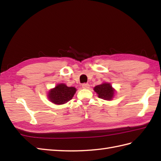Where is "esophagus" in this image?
<instances>
[{"instance_id": "1", "label": "esophagus", "mask_w": 161, "mask_h": 161, "mask_svg": "<svg viewBox=\"0 0 161 161\" xmlns=\"http://www.w3.org/2000/svg\"><path fill=\"white\" fill-rule=\"evenodd\" d=\"M81 86H82L83 89H88V88H89V84L88 83H84L81 85Z\"/></svg>"}]
</instances>
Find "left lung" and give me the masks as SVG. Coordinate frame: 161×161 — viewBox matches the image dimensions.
I'll return each instance as SVG.
<instances>
[{"instance_id":"1","label":"left lung","mask_w":161,"mask_h":161,"mask_svg":"<svg viewBox=\"0 0 161 161\" xmlns=\"http://www.w3.org/2000/svg\"><path fill=\"white\" fill-rule=\"evenodd\" d=\"M94 91L98 94L99 98L104 100H111L114 93V90L110 84L103 83V84L97 85L94 88Z\"/></svg>"}]
</instances>
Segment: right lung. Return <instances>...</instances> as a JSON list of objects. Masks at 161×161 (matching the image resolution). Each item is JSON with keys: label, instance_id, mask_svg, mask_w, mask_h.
I'll list each match as a JSON object with an SVG mask.
<instances>
[{"label": "right lung", "instance_id": "1", "mask_svg": "<svg viewBox=\"0 0 161 161\" xmlns=\"http://www.w3.org/2000/svg\"><path fill=\"white\" fill-rule=\"evenodd\" d=\"M76 92L75 87H68L65 84H59L49 92V98L57 105H62L70 100Z\"/></svg>", "mask_w": 161, "mask_h": 161}]
</instances>
